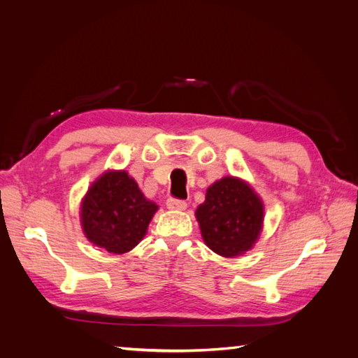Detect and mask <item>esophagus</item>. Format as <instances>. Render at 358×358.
<instances>
[{"mask_svg": "<svg viewBox=\"0 0 358 358\" xmlns=\"http://www.w3.org/2000/svg\"><path fill=\"white\" fill-rule=\"evenodd\" d=\"M166 206L167 209L171 210H185L187 208V203L185 200H178V199H167L166 201Z\"/></svg>", "mask_w": 358, "mask_h": 358, "instance_id": "1", "label": "esophagus"}]
</instances>
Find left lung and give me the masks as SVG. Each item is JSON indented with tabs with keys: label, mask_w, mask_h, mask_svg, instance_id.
<instances>
[{
	"label": "left lung",
	"mask_w": 358,
	"mask_h": 358,
	"mask_svg": "<svg viewBox=\"0 0 358 358\" xmlns=\"http://www.w3.org/2000/svg\"><path fill=\"white\" fill-rule=\"evenodd\" d=\"M203 240L223 257L245 254L262 231L263 204L248 185L226 177L212 185L195 212Z\"/></svg>",
	"instance_id": "1"
}]
</instances>
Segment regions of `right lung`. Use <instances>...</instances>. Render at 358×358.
<instances>
[{
    "mask_svg": "<svg viewBox=\"0 0 358 358\" xmlns=\"http://www.w3.org/2000/svg\"><path fill=\"white\" fill-rule=\"evenodd\" d=\"M157 209L124 171L108 172L90 186L83 201V231L94 245L124 254L141 241Z\"/></svg>",
    "mask_w": 358,
    "mask_h": 358,
    "instance_id": "1",
    "label": "right lung"
}]
</instances>
